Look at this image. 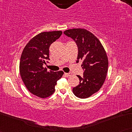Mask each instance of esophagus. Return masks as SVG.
<instances>
[{
    "instance_id": "34e87169",
    "label": "esophagus",
    "mask_w": 132,
    "mask_h": 132,
    "mask_svg": "<svg viewBox=\"0 0 132 132\" xmlns=\"http://www.w3.org/2000/svg\"><path fill=\"white\" fill-rule=\"evenodd\" d=\"M64 75L65 76H67V77H69V76H70L72 75V73H64Z\"/></svg>"
}]
</instances>
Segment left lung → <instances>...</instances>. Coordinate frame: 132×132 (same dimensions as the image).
Listing matches in <instances>:
<instances>
[{
    "label": "left lung",
    "instance_id": "obj_1",
    "mask_svg": "<svg viewBox=\"0 0 132 132\" xmlns=\"http://www.w3.org/2000/svg\"><path fill=\"white\" fill-rule=\"evenodd\" d=\"M64 34L73 39L78 47L77 60H83L84 76L77 75L80 84L73 93L80 98H86L98 92L105 81L108 70V58L99 39L85 29H71Z\"/></svg>",
    "mask_w": 132,
    "mask_h": 132
}]
</instances>
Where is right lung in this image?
<instances>
[{"label":"right lung","mask_w":132,"mask_h":132,"mask_svg":"<svg viewBox=\"0 0 132 132\" xmlns=\"http://www.w3.org/2000/svg\"><path fill=\"white\" fill-rule=\"evenodd\" d=\"M61 30L43 32L32 38L24 47L20 61V73L29 91L45 98L55 91L57 81L64 75L62 71H47L43 67L49 59L50 45L62 35Z\"/></svg>","instance_id":"obj_1"}]
</instances>
